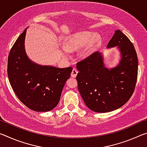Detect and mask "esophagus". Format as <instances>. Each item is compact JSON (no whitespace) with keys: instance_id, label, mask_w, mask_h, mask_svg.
<instances>
[{"instance_id":"1","label":"esophagus","mask_w":147,"mask_h":147,"mask_svg":"<svg viewBox=\"0 0 147 147\" xmlns=\"http://www.w3.org/2000/svg\"><path fill=\"white\" fill-rule=\"evenodd\" d=\"M77 74H78V71H77V69H73V71L71 72V77H73V78H75L77 75Z\"/></svg>"}]
</instances>
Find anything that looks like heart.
<instances>
[{
  "instance_id": "b5f03b06",
  "label": "heart",
  "mask_w": 147,
  "mask_h": 147,
  "mask_svg": "<svg viewBox=\"0 0 147 147\" xmlns=\"http://www.w3.org/2000/svg\"><path fill=\"white\" fill-rule=\"evenodd\" d=\"M100 42V38L90 32H78L68 37L64 41L63 56L68 57V52H80L79 56L81 58H86L93 53L94 50Z\"/></svg>"
}]
</instances>
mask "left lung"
I'll list each match as a JSON object with an SVG mask.
<instances>
[{
  "label": "left lung",
  "instance_id": "obj_1",
  "mask_svg": "<svg viewBox=\"0 0 147 147\" xmlns=\"http://www.w3.org/2000/svg\"><path fill=\"white\" fill-rule=\"evenodd\" d=\"M115 47H118L121 56L115 67H106L99 52L76 63L78 91L86 105L95 112L106 113L121 108L135 89L138 56L132 43L120 30L115 31L107 45Z\"/></svg>",
  "mask_w": 147,
  "mask_h": 147
}]
</instances>
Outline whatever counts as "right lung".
<instances>
[{"instance_id": "obj_1", "label": "right lung", "mask_w": 147, "mask_h": 147, "mask_svg": "<svg viewBox=\"0 0 147 147\" xmlns=\"http://www.w3.org/2000/svg\"><path fill=\"white\" fill-rule=\"evenodd\" d=\"M26 28L9 52L8 76L17 97L32 110L43 112L58 105L73 68L41 65L32 61L24 49Z\"/></svg>"}]
</instances>
